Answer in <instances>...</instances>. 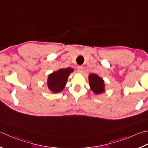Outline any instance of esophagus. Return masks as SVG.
<instances>
[{"instance_id":"1","label":"esophagus","mask_w":148,"mask_h":148,"mask_svg":"<svg viewBox=\"0 0 148 148\" xmlns=\"http://www.w3.org/2000/svg\"><path fill=\"white\" fill-rule=\"evenodd\" d=\"M83 66H77V71L79 72H82L83 71Z\"/></svg>"}]
</instances>
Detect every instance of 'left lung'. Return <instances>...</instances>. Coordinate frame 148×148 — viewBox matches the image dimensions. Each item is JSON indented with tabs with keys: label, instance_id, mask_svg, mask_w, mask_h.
Wrapping results in <instances>:
<instances>
[{
	"label": "left lung",
	"instance_id": "obj_1",
	"mask_svg": "<svg viewBox=\"0 0 148 148\" xmlns=\"http://www.w3.org/2000/svg\"><path fill=\"white\" fill-rule=\"evenodd\" d=\"M89 85L95 94H101L105 90L104 80L97 74H90L88 76Z\"/></svg>",
	"mask_w": 148,
	"mask_h": 148
}]
</instances>
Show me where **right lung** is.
<instances>
[{"label":"right lung","mask_w":148,"mask_h":148,"mask_svg":"<svg viewBox=\"0 0 148 148\" xmlns=\"http://www.w3.org/2000/svg\"><path fill=\"white\" fill-rule=\"evenodd\" d=\"M74 71L72 68L61 69L49 75L47 86L53 93H58L64 89L69 75Z\"/></svg>","instance_id":"add662e5"}]
</instances>
